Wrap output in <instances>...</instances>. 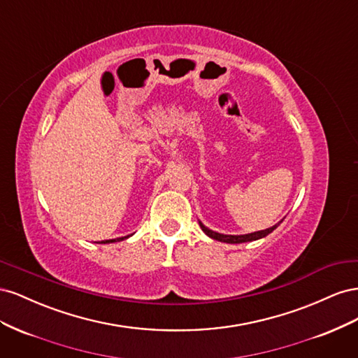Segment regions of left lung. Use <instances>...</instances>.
I'll list each match as a JSON object with an SVG mask.
<instances>
[{
    "label": "left lung",
    "instance_id": "8db88e82",
    "mask_svg": "<svg viewBox=\"0 0 358 358\" xmlns=\"http://www.w3.org/2000/svg\"><path fill=\"white\" fill-rule=\"evenodd\" d=\"M280 222H282V221H280ZM280 222L275 224L273 227H270V229L259 230V231H255V233H248V234H222V233H216V231L208 229V227H206L201 221H199L201 230L206 234H208L209 237H212V239L218 241V242H224V243H245V242H252V241L263 239V237H266L267 234L272 233Z\"/></svg>",
    "mask_w": 358,
    "mask_h": 358
}]
</instances>
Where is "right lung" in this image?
<instances>
[{
	"mask_svg": "<svg viewBox=\"0 0 358 358\" xmlns=\"http://www.w3.org/2000/svg\"><path fill=\"white\" fill-rule=\"evenodd\" d=\"M131 236V234H129ZM129 236H125V237H117V239H110V241H103L101 243H112V242H119V241H124V239H128Z\"/></svg>",
	"mask_w": 358,
	"mask_h": 358,
	"instance_id": "obj_1",
	"label": "right lung"
}]
</instances>
